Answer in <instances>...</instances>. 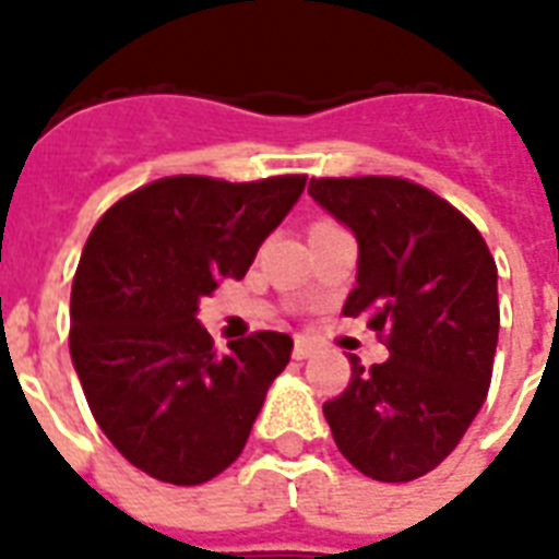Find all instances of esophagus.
Wrapping results in <instances>:
<instances>
[{
	"label": "esophagus",
	"mask_w": 559,
	"mask_h": 559,
	"mask_svg": "<svg viewBox=\"0 0 559 559\" xmlns=\"http://www.w3.org/2000/svg\"><path fill=\"white\" fill-rule=\"evenodd\" d=\"M312 350H314V344L309 342V338H304V335H300V338H295V350H292V354H295V359H309V356H312Z\"/></svg>",
	"instance_id": "1"
}]
</instances>
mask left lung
<instances>
[{
	"label": "left lung",
	"mask_w": 559,
	"mask_h": 559,
	"mask_svg": "<svg viewBox=\"0 0 559 559\" xmlns=\"http://www.w3.org/2000/svg\"><path fill=\"white\" fill-rule=\"evenodd\" d=\"M309 194L359 241L347 318H365L389 359L365 368L324 415L344 460L371 480L409 484L454 451L489 392L498 267L468 217L401 176H326Z\"/></svg>",
	"instance_id": "obj_1"
}]
</instances>
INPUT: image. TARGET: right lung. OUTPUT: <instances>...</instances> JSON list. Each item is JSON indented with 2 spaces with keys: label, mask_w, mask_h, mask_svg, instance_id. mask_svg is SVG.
I'll return each mask as SVG.
<instances>
[{
  "label": "right lung",
  "mask_w": 559,
  "mask_h": 559,
  "mask_svg": "<svg viewBox=\"0 0 559 559\" xmlns=\"http://www.w3.org/2000/svg\"><path fill=\"white\" fill-rule=\"evenodd\" d=\"M304 185L165 176L96 221L73 276L70 356L103 433L155 480L197 486L229 468L288 365L295 342L274 330L217 354L197 304L247 274Z\"/></svg>",
  "instance_id": "right-lung-1"
}]
</instances>
